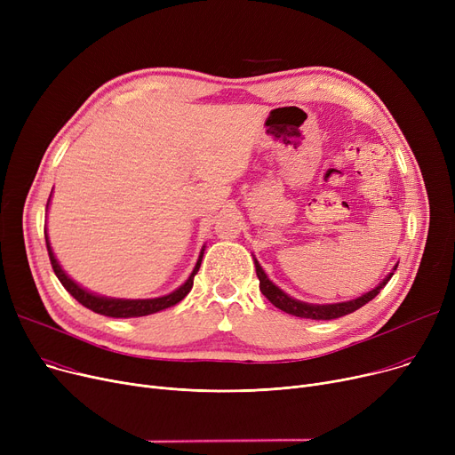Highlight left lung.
<instances>
[{"label": "left lung", "mask_w": 455, "mask_h": 455, "mask_svg": "<svg viewBox=\"0 0 455 455\" xmlns=\"http://www.w3.org/2000/svg\"><path fill=\"white\" fill-rule=\"evenodd\" d=\"M254 266H256V275H258V280H259V291L271 300V304H275L278 309H282V312L290 314V315H295V317H300V319H315V321H331V319H339L343 315H348V314L355 312V309H360L362 306L371 302L381 290H384V285L395 275V273H389L384 280H381L376 285L372 291H369L362 297H357L354 300L338 302V304H307V302L295 300V299L285 295L282 290H278L276 285L267 278L264 269L259 267L256 259H254ZM393 271H396V267Z\"/></svg>", "instance_id": "left-lung-1"}]
</instances>
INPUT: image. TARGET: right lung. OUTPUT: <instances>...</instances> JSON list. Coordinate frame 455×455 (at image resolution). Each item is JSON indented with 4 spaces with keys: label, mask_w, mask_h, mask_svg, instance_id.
I'll use <instances>...</instances> for the list:
<instances>
[{
    "label": "right lung",
    "mask_w": 455,
    "mask_h": 455,
    "mask_svg": "<svg viewBox=\"0 0 455 455\" xmlns=\"http://www.w3.org/2000/svg\"><path fill=\"white\" fill-rule=\"evenodd\" d=\"M45 245H47V252H50V259H52V267L57 275V278L60 280V283L66 288V291L74 297L77 302H81L84 307L92 309V312L95 314H101V315H107V317H143V315H151V314H156L160 312V309H165L170 306H175L177 302H180L189 291H191V285H194V276L197 275L199 271V264L196 266L194 273L189 275V278L186 280L184 285H180V288L170 295L165 297H158V299H143V300H125V299H107V297H100V295H93V293H88L84 291L83 288H79V285L66 276V273L60 269L59 261L55 259L52 249H50V242L45 240Z\"/></svg>",
    "instance_id": "add662e5"
}]
</instances>
